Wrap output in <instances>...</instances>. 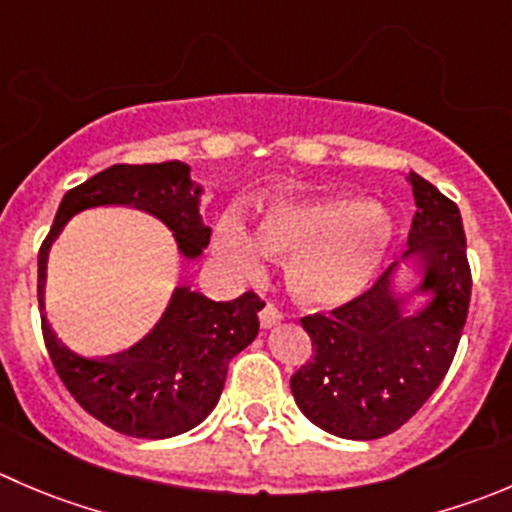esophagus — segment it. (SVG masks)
<instances>
[{"mask_svg":"<svg viewBox=\"0 0 512 512\" xmlns=\"http://www.w3.org/2000/svg\"><path fill=\"white\" fill-rule=\"evenodd\" d=\"M280 320H282V312L277 310L275 305H270V302H267V305L262 307V312H260V325L262 327H272V325H277Z\"/></svg>","mask_w":512,"mask_h":512,"instance_id":"obj_1","label":"esophagus"}]
</instances>
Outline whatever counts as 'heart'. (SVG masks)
Here are the masks:
<instances>
[{
    "label": "heart",
    "mask_w": 512,
    "mask_h": 512,
    "mask_svg": "<svg viewBox=\"0 0 512 512\" xmlns=\"http://www.w3.org/2000/svg\"><path fill=\"white\" fill-rule=\"evenodd\" d=\"M393 235V220L382 207L355 197H320L272 207L257 227V245L287 260V285L297 300L332 307L370 285ZM217 247L240 270L255 272L260 265V252L242 227H220Z\"/></svg>",
    "instance_id": "b5f03b06"
}]
</instances>
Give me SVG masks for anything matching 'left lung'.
<instances>
[{"mask_svg": "<svg viewBox=\"0 0 512 512\" xmlns=\"http://www.w3.org/2000/svg\"><path fill=\"white\" fill-rule=\"evenodd\" d=\"M408 180V255L423 262L433 302L403 315L385 272L352 300L300 320L312 357L290 377V390L305 418L337 438H385L408 423L450 370L468 317L473 275L458 205L415 172Z\"/></svg>", "mask_w": 512, "mask_h": 512, "instance_id": "8db88e82", "label": "left lung"}]
</instances>
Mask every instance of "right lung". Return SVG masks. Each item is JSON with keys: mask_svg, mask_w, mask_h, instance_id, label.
Instances as JSON below:
<instances>
[{"mask_svg": "<svg viewBox=\"0 0 512 512\" xmlns=\"http://www.w3.org/2000/svg\"><path fill=\"white\" fill-rule=\"evenodd\" d=\"M200 187H192L190 167L112 165L62 197L52 230L39 247L37 297L42 335L59 380L92 418L130 438L160 440L200 425L220 400L230 360L255 340L260 295L215 302L190 287H177L155 330L127 352L82 357L64 347L44 317L47 252L64 222L87 207L132 205L160 217L185 257L210 245V227L197 210Z\"/></svg>", "mask_w": 512, "mask_h": 512, "instance_id": "1", "label": "right lung"}]
</instances>
